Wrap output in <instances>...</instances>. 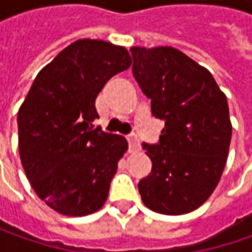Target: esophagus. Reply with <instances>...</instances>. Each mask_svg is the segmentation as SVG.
I'll return each instance as SVG.
<instances>
[{
  "label": "esophagus",
  "instance_id": "esophagus-1",
  "mask_svg": "<svg viewBox=\"0 0 252 252\" xmlns=\"http://www.w3.org/2000/svg\"><path fill=\"white\" fill-rule=\"evenodd\" d=\"M127 141H129V150H130V153H134V151L140 150V141H139V139H137L136 136H131V137H129Z\"/></svg>",
  "mask_w": 252,
  "mask_h": 252
}]
</instances>
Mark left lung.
<instances>
[{
	"label": "left lung",
	"mask_w": 252,
	"mask_h": 252,
	"mask_svg": "<svg viewBox=\"0 0 252 252\" xmlns=\"http://www.w3.org/2000/svg\"><path fill=\"white\" fill-rule=\"evenodd\" d=\"M130 52L153 115L165 122L160 143L143 144L153 167L139 182L141 200L161 215H185L202 206L221 178L233 129L227 98L208 68L175 47Z\"/></svg>",
	"instance_id": "8db88e82"
}]
</instances>
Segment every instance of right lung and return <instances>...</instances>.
<instances>
[{"mask_svg": "<svg viewBox=\"0 0 252 252\" xmlns=\"http://www.w3.org/2000/svg\"><path fill=\"white\" fill-rule=\"evenodd\" d=\"M130 64L123 46L80 39L39 71L18 111L25 174L39 199L60 215H92L108 199L127 141L94 127L95 99Z\"/></svg>", "mask_w": 252, "mask_h": 252, "instance_id": "add662e5", "label": "right lung"}]
</instances>
